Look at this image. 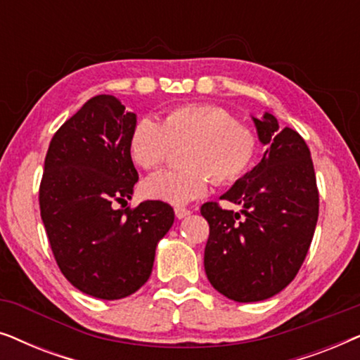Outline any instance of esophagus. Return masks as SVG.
I'll return each instance as SVG.
<instances>
[{
    "mask_svg": "<svg viewBox=\"0 0 360 360\" xmlns=\"http://www.w3.org/2000/svg\"><path fill=\"white\" fill-rule=\"evenodd\" d=\"M188 214H191V211L190 210H185V208H175V216L179 219H184V218H186V216Z\"/></svg>",
    "mask_w": 360,
    "mask_h": 360,
    "instance_id": "obj_1",
    "label": "esophagus"
}]
</instances>
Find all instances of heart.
I'll return each instance as SVG.
<instances>
[{
    "label": "heart",
    "mask_w": 360,
    "mask_h": 360,
    "mask_svg": "<svg viewBox=\"0 0 360 360\" xmlns=\"http://www.w3.org/2000/svg\"><path fill=\"white\" fill-rule=\"evenodd\" d=\"M186 146L181 157L186 170L146 179L144 196L184 206L208 193L211 179L221 185L234 184L257 159L259 136L223 108L188 105L170 110L162 122L141 117L129 139L132 159L146 170L160 167L172 149Z\"/></svg>",
    "instance_id": "b5f03b06"
}]
</instances>
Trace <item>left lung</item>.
<instances>
[{
	"mask_svg": "<svg viewBox=\"0 0 360 360\" xmlns=\"http://www.w3.org/2000/svg\"><path fill=\"white\" fill-rule=\"evenodd\" d=\"M262 160L221 198L240 213L210 201L201 214L210 224L205 270L210 283L239 303L262 302L282 292L307 257L318 221L319 196L311 154L292 127L270 112L254 117Z\"/></svg>",
	"mask_w": 360,
	"mask_h": 360,
	"instance_id": "1",
	"label": "left lung"
}]
</instances>
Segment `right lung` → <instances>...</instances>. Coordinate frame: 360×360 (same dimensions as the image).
<instances>
[{"mask_svg":"<svg viewBox=\"0 0 360 360\" xmlns=\"http://www.w3.org/2000/svg\"><path fill=\"white\" fill-rule=\"evenodd\" d=\"M136 122L116 96L98 95L53 134L44 162L39 205L53 257L73 287L101 300L129 297L149 280L175 219L164 201L115 208L139 180L129 147Z\"/></svg>","mask_w":360,"mask_h":360,"instance_id":"1","label":"right lung"}]
</instances>
